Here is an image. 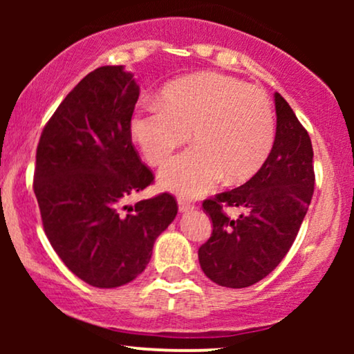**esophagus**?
Wrapping results in <instances>:
<instances>
[{
  "label": "esophagus",
  "mask_w": 354,
  "mask_h": 354,
  "mask_svg": "<svg viewBox=\"0 0 354 354\" xmlns=\"http://www.w3.org/2000/svg\"><path fill=\"white\" fill-rule=\"evenodd\" d=\"M193 207H195V205H193V203L185 200V198H178V211H180V212H188V211H192Z\"/></svg>",
  "instance_id": "1"
}]
</instances>
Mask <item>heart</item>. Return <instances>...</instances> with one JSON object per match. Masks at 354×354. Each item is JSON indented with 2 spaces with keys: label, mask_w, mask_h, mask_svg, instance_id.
<instances>
[{
  "label": "heart",
  "mask_w": 354,
  "mask_h": 354,
  "mask_svg": "<svg viewBox=\"0 0 354 354\" xmlns=\"http://www.w3.org/2000/svg\"><path fill=\"white\" fill-rule=\"evenodd\" d=\"M195 147L159 172V185L182 196L225 182L248 180L264 166L275 142L269 96L222 74L183 77L164 86L159 104L137 109L130 135L145 161L161 166L190 137Z\"/></svg>",
  "instance_id": "1"
}]
</instances>
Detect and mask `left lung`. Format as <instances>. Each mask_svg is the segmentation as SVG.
<instances>
[{"mask_svg":"<svg viewBox=\"0 0 354 354\" xmlns=\"http://www.w3.org/2000/svg\"><path fill=\"white\" fill-rule=\"evenodd\" d=\"M274 98L277 129L268 161L243 185L203 201L212 234L198 259L203 272L222 287H250L272 272L292 248L313 198L311 138L283 96ZM224 207L245 212L230 220Z\"/></svg>","mask_w":354,"mask_h":354,"instance_id":"1","label":"left lung"}]
</instances>
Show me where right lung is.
Returning <instances> with one entry per match:
<instances>
[{
  "instance_id": "right-lung-1",
  "label": "right lung",
  "mask_w": 354,
  "mask_h": 354,
  "mask_svg": "<svg viewBox=\"0 0 354 354\" xmlns=\"http://www.w3.org/2000/svg\"><path fill=\"white\" fill-rule=\"evenodd\" d=\"M138 95L122 66L98 67L57 106L37 147L33 192L43 229L91 287L115 288L142 274L178 211L171 193L122 206L154 182L130 135Z\"/></svg>"
}]
</instances>
